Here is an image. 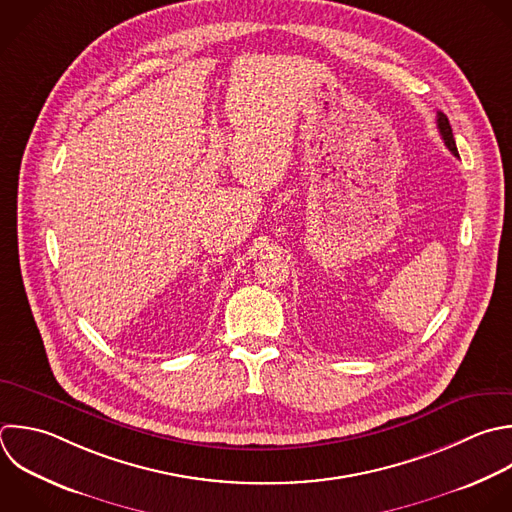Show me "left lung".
<instances>
[{"label":"left lung","instance_id":"left-lung-1","mask_svg":"<svg viewBox=\"0 0 512 512\" xmlns=\"http://www.w3.org/2000/svg\"><path fill=\"white\" fill-rule=\"evenodd\" d=\"M436 126H438V132L446 144V148L458 158V150H456V144H454V136H452V128H450V122L448 118L442 114V112H436Z\"/></svg>","mask_w":512,"mask_h":512}]
</instances>
